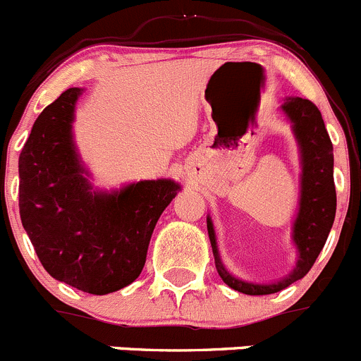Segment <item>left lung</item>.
<instances>
[{"label":"left lung","mask_w":361,"mask_h":361,"mask_svg":"<svg viewBox=\"0 0 361 361\" xmlns=\"http://www.w3.org/2000/svg\"><path fill=\"white\" fill-rule=\"evenodd\" d=\"M281 109L293 123V133L300 147L302 158L300 207L293 223V242L298 249V259L293 272L272 284H255L233 277L221 262L212 221L207 217V230H209L217 274L231 290L245 295L277 293L293 284L295 281L302 279L319 256L334 224L335 209H337L334 184V145L324 128L321 112L312 102L298 96H290L284 99Z\"/></svg>","instance_id":"left-lung-1"}]
</instances>
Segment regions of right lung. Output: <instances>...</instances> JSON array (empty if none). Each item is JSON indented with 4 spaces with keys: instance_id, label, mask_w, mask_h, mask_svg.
Segmentation results:
<instances>
[{
    "instance_id": "obj_1",
    "label": "right lung",
    "mask_w": 361,
    "mask_h": 361,
    "mask_svg": "<svg viewBox=\"0 0 361 361\" xmlns=\"http://www.w3.org/2000/svg\"><path fill=\"white\" fill-rule=\"evenodd\" d=\"M80 94V87L66 89L35 121L19 156V210L54 279L106 295L140 276L156 223L180 185L158 179L94 191L71 133Z\"/></svg>"
}]
</instances>
